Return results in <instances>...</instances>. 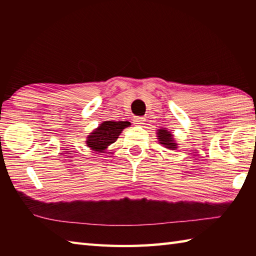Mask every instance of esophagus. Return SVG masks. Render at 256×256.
<instances>
[{"label": "esophagus", "instance_id": "34e87169", "mask_svg": "<svg viewBox=\"0 0 256 256\" xmlns=\"http://www.w3.org/2000/svg\"><path fill=\"white\" fill-rule=\"evenodd\" d=\"M144 122H145V118H143V116H136V118H133V123L134 124L142 125V124H144Z\"/></svg>", "mask_w": 256, "mask_h": 256}]
</instances>
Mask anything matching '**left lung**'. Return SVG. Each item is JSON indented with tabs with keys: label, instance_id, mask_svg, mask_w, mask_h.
Segmentation results:
<instances>
[{
	"label": "left lung",
	"instance_id": "8db88e82",
	"mask_svg": "<svg viewBox=\"0 0 256 256\" xmlns=\"http://www.w3.org/2000/svg\"><path fill=\"white\" fill-rule=\"evenodd\" d=\"M157 134V140H158V143L164 146L167 150H175L178 148V144L175 140V138L170 131H168L167 128H158V131L156 132Z\"/></svg>",
	"mask_w": 256,
	"mask_h": 256
}]
</instances>
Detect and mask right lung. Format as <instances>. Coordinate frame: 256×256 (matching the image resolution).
<instances>
[{"label": "right lung", "mask_w": 256, "mask_h": 256, "mask_svg": "<svg viewBox=\"0 0 256 256\" xmlns=\"http://www.w3.org/2000/svg\"><path fill=\"white\" fill-rule=\"evenodd\" d=\"M131 125L128 121H104L86 136V144L92 152L106 153V148L118 138L125 128Z\"/></svg>", "instance_id": "1"}]
</instances>
